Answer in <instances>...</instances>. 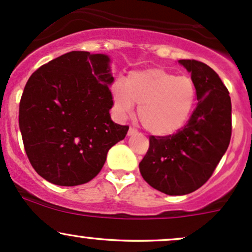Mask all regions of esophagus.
Listing matches in <instances>:
<instances>
[{
	"mask_svg": "<svg viewBox=\"0 0 252 252\" xmlns=\"http://www.w3.org/2000/svg\"><path fill=\"white\" fill-rule=\"evenodd\" d=\"M128 136H134V134H137V129H134V128H132V127H129V129H128Z\"/></svg>",
	"mask_w": 252,
	"mask_h": 252,
	"instance_id": "1",
	"label": "esophagus"
}]
</instances>
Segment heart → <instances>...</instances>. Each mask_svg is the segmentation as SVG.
I'll return each mask as SVG.
<instances>
[{
  "instance_id": "1",
  "label": "heart",
  "mask_w": 252,
  "mask_h": 252,
  "mask_svg": "<svg viewBox=\"0 0 252 252\" xmlns=\"http://www.w3.org/2000/svg\"><path fill=\"white\" fill-rule=\"evenodd\" d=\"M114 109L120 118H128L138 108L142 126L155 136H170L185 126L194 109L197 89L186 75H175L163 68L134 71L125 83L112 85Z\"/></svg>"
}]
</instances>
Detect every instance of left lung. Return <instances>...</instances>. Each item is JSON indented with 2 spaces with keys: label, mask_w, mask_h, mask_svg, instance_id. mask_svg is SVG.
Masks as SVG:
<instances>
[{
  "label": "left lung",
  "mask_w": 252,
  "mask_h": 252,
  "mask_svg": "<svg viewBox=\"0 0 252 252\" xmlns=\"http://www.w3.org/2000/svg\"><path fill=\"white\" fill-rule=\"evenodd\" d=\"M197 89L196 109L188 124L170 136L149 137L140 161L142 177L156 190L181 196L196 191L212 177L229 145L232 104L218 73L196 60H179Z\"/></svg>",
  "instance_id": "8db88e82"
}]
</instances>
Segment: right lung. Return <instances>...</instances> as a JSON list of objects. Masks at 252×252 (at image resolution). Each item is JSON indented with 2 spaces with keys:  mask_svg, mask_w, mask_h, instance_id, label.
<instances>
[{
  "mask_svg": "<svg viewBox=\"0 0 252 252\" xmlns=\"http://www.w3.org/2000/svg\"><path fill=\"white\" fill-rule=\"evenodd\" d=\"M104 54L71 51L30 77L19 105V127L34 170L51 184L82 185L103 167L109 149L128 126L113 123Z\"/></svg>",
  "mask_w": 252,
  "mask_h": 252,
  "instance_id": "right-lung-1",
  "label": "right lung"
}]
</instances>
